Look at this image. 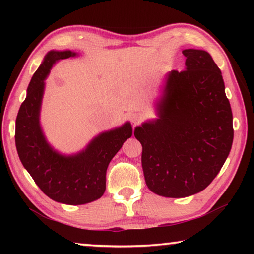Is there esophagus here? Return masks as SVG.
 Here are the masks:
<instances>
[{
	"mask_svg": "<svg viewBox=\"0 0 254 254\" xmlns=\"http://www.w3.org/2000/svg\"><path fill=\"white\" fill-rule=\"evenodd\" d=\"M128 118H130L131 122L133 123V126H135V124H137V123L141 121L140 114H137V113H130V115H128Z\"/></svg>",
	"mask_w": 254,
	"mask_h": 254,
	"instance_id": "34e87169",
	"label": "esophagus"
}]
</instances>
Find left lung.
<instances>
[{"label": "left lung", "instance_id": "1", "mask_svg": "<svg viewBox=\"0 0 254 254\" xmlns=\"http://www.w3.org/2000/svg\"><path fill=\"white\" fill-rule=\"evenodd\" d=\"M185 70L167 74L157 119L136 127L145 184L170 198L197 194L220 173L233 143L222 72L207 51L185 49Z\"/></svg>", "mask_w": 254, "mask_h": 254}]
</instances>
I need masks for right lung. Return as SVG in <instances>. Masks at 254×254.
<instances>
[{"label":"right lung","instance_id":"add662e5","mask_svg":"<svg viewBox=\"0 0 254 254\" xmlns=\"http://www.w3.org/2000/svg\"><path fill=\"white\" fill-rule=\"evenodd\" d=\"M71 50H51L34 72L15 121V145L21 162L34 183L55 201L83 205L101 198L106 188V169L123 143L132 136V126L102 132L81 151L63 154L47 141L40 124L45 80L62 59L75 57Z\"/></svg>","mask_w":254,"mask_h":254}]
</instances>
